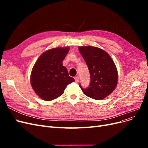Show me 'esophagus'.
Listing matches in <instances>:
<instances>
[{"mask_svg":"<svg viewBox=\"0 0 148 148\" xmlns=\"http://www.w3.org/2000/svg\"><path fill=\"white\" fill-rule=\"evenodd\" d=\"M75 82L76 83H78L79 81V78L78 77H75Z\"/></svg>","mask_w":148,"mask_h":148,"instance_id":"obj_1","label":"esophagus"}]
</instances>
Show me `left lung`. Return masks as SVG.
I'll use <instances>...</instances> for the list:
<instances>
[{
  "label": "left lung",
  "mask_w": 148,
  "mask_h": 148,
  "mask_svg": "<svg viewBox=\"0 0 148 148\" xmlns=\"http://www.w3.org/2000/svg\"><path fill=\"white\" fill-rule=\"evenodd\" d=\"M90 74L89 86H79L86 96L101 100L113 92L117 84L118 74L114 61L106 51L96 47H79Z\"/></svg>",
  "instance_id": "8db88e82"
}]
</instances>
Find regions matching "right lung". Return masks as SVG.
Wrapping results in <instances>:
<instances>
[{
    "label": "right lung",
    "mask_w": 148,
    "mask_h": 148,
    "mask_svg": "<svg viewBox=\"0 0 148 148\" xmlns=\"http://www.w3.org/2000/svg\"><path fill=\"white\" fill-rule=\"evenodd\" d=\"M68 47L52 49L39 57L31 74V84L35 92L45 101H51L64 94L68 84L75 82L62 65Z\"/></svg>",
    "instance_id": "add662e5"
}]
</instances>
